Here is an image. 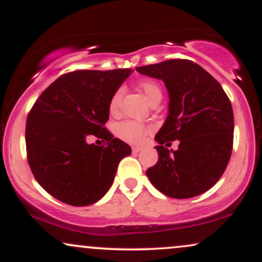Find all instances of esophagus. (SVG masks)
Returning <instances> with one entry per match:
<instances>
[{
  "mask_svg": "<svg viewBox=\"0 0 262 262\" xmlns=\"http://www.w3.org/2000/svg\"><path fill=\"white\" fill-rule=\"evenodd\" d=\"M132 150H133V152H135V154H137V152H140L141 150H143V146L135 145V146H133V148H132Z\"/></svg>",
  "mask_w": 262,
  "mask_h": 262,
  "instance_id": "esophagus-1",
  "label": "esophagus"
}]
</instances>
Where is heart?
<instances>
[{"label":"heart","mask_w":262,"mask_h":262,"mask_svg":"<svg viewBox=\"0 0 262 262\" xmlns=\"http://www.w3.org/2000/svg\"><path fill=\"white\" fill-rule=\"evenodd\" d=\"M139 90L145 96V98L149 102L155 97H161V90L158 83L152 81H143L139 83ZM122 98V90H118L114 92L110 101V111L112 113H116L118 111L119 102ZM117 133L124 141H128L130 144H139L144 140V137L146 134V128L143 124L133 121L122 122L117 127Z\"/></svg>","instance_id":"b5f03b06"}]
</instances>
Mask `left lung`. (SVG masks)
I'll list each match as a JSON object with an SVG mask.
<instances>
[{
  "instance_id": "8db88e82",
  "label": "left lung",
  "mask_w": 262,
  "mask_h": 262,
  "mask_svg": "<svg viewBox=\"0 0 262 262\" xmlns=\"http://www.w3.org/2000/svg\"><path fill=\"white\" fill-rule=\"evenodd\" d=\"M135 70L164 81L169 93V113L155 135L159 160L146 170L149 181L171 198L202 194L221 179L231 155L229 98L212 75L189 60H166ZM173 140L180 141L179 149L164 148Z\"/></svg>"
}]
</instances>
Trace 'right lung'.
I'll use <instances>...</instances> for the list:
<instances>
[{
    "label": "right lung",
    "instance_id": "obj_1",
    "mask_svg": "<svg viewBox=\"0 0 262 262\" xmlns=\"http://www.w3.org/2000/svg\"><path fill=\"white\" fill-rule=\"evenodd\" d=\"M132 69L77 70L60 76L39 96L26 124L27 155L39 185L75 207L100 201L112 186L127 143L103 127L110 101ZM92 135L106 146L89 144ZM104 143V141H103Z\"/></svg>",
    "mask_w": 262,
    "mask_h": 262
}]
</instances>
